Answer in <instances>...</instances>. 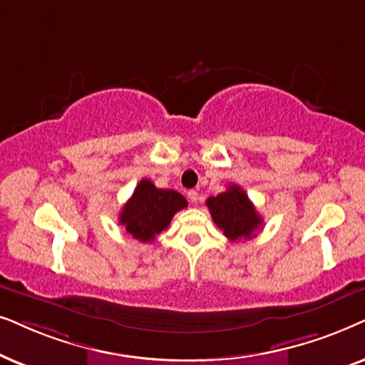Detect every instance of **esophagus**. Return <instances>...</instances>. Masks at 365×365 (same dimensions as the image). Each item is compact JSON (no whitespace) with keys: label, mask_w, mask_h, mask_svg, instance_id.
Listing matches in <instances>:
<instances>
[{"label":"esophagus","mask_w":365,"mask_h":365,"mask_svg":"<svg viewBox=\"0 0 365 365\" xmlns=\"http://www.w3.org/2000/svg\"><path fill=\"white\" fill-rule=\"evenodd\" d=\"M188 198H190L192 203H197L198 202V192L197 190H190V192H188Z\"/></svg>","instance_id":"1"}]
</instances>
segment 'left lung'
I'll return each instance as SVG.
<instances>
[{
	"instance_id": "1",
	"label": "left lung",
	"mask_w": 365,
	"mask_h": 365,
	"mask_svg": "<svg viewBox=\"0 0 365 365\" xmlns=\"http://www.w3.org/2000/svg\"><path fill=\"white\" fill-rule=\"evenodd\" d=\"M205 203L213 222L228 240L252 239L255 237L254 233L264 227V220L257 213L254 203L239 185H228L225 192L207 198Z\"/></svg>"
}]
</instances>
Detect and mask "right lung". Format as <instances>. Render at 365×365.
<instances>
[{"label":"right lung","instance_id":"right-lung-1","mask_svg":"<svg viewBox=\"0 0 365 365\" xmlns=\"http://www.w3.org/2000/svg\"><path fill=\"white\" fill-rule=\"evenodd\" d=\"M187 207L185 197L175 190L157 188L143 178L120 213L126 232L143 244L153 242L170 225L175 213Z\"/></svg>","mask_w":365,"mask_h":365}]
</instances>
